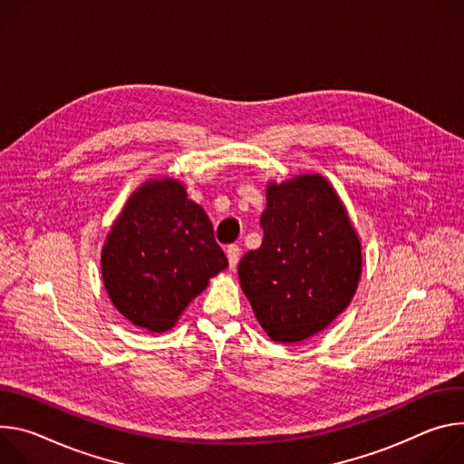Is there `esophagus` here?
<instances>
[{
	"label": "esophagus",
	"instance_id": "34e87169",
	"mask_svg": "<svg viewBox=\"0 0 464 464\" xmlns=\"http://www.w3.org/2000/svg\"><path fill=\"white\" fill-rule=\"evenodd\" d=\"M227 258H228L230 269H236V266L239 262V246L237 245H228L227 246Z\"/></svg>",
	"mask_w": 464,
	"mask_h": 464
}]
</instances>
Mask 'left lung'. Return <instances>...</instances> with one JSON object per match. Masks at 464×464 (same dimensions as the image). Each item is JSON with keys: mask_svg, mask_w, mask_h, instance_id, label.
<instances>
[{"mask_svg": "<svg viewBox=\"0 0 464 464\" xmlns=\"http://www.w3.org/2000/svg\"><path fill=\"white\" fill-rule=\"evenodd\" d=\"M262 246L248 250L239 284L264 332L300 343L328 328L352 302L363 254L335 188L319 173L267 182Z\"/></svg>", "mask_w": 464, "mask_h": 464, "instance_id": "8db88e82", "label": "left lung"}]
</instances>
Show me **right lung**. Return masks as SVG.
<instances>
[{
  "mask_svg": "<svg viewBox=\"0 0 464 464\" xmlns=\"http://www.w3.org/2000/svg\"><path fill=\"white\" fill-rule=\"evenodd\" d=\"M227 267L208 216L171 177L149 179L132 191L101 248L102 284L114 307L154 334L171 330Z\"/></svg>",
  "mask_w": 464,
  "mask_h": 464,
  "instance_id": "add662e5",
  "label": "right lung"
}]
</instances>
